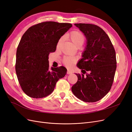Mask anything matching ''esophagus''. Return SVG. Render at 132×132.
I'll list each match as a JSON object with an SVG mask.
<instances>
[{
  "mask_svg": "<svg viewBox=\"0 0 132 132\" xmlns=\"http://www.w3.org/2000/svg\"><path fill=\"white\" fill-rule=\"evenodd\" d=\"M72 73H73L72 70H71L69 69H68V70H67V74H72Z\"/></svg>",
  "mask_w": 132,
  "mask_h": 132,
  "instance_id": "obj_1",
  "label": "esophagus"
}]
</instances>
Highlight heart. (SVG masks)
I'll list each match as a JSON object with an SVG mask.
<instances>
[{"label": "heart", "mask_w": 132, "mask_h": 132, "mask_svg": "<svg viewBox=\"0 0 132 132\" xmlns=\"http://www.w3.org/2000/svg\"><path fill=\"white\" fill-rule=\"evenodd\" d=\"M67 37L69 38L71 41L72 42L75 46L80 47L85 41V36L81 32L79 31H73L71 32L67 35ZM63 41L62 38H60L57 44V48H59L61 46ZM75 62V58L73 57L67 56L64 58L63 62L64 64L68 67H71L73 64Z\"/></svg>", "instance_id": "obj_1"}]
</instances>
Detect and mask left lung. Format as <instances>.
<instances>
[{
	"instance_id": "8db88e82",
	"label": "left lung",
	"mask_w": 132,
	"mask_h": 132,
	"mask_svg": "<svg viewBox=\"0 0 132 132\" xmlns=\"http://www.w3.org/2000/svg\"><path fill=\"white\" fill-rule=\"evenodd\" d=\"M74 25L85 35L86 46L77 64L82 74L75 73L78 81L71 87V91L83 101L96 102L109 93L112 85L117 67L115 50L101 27L89 23Z\"/></svg>"
}]
</instances>
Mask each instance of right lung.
Masks as SVG:
<instances>
[{
  "mask_svg": "<svg viewBox=\"0 0 132 132\" xmlns=\"http://www.w3.org/2000/svg\"><path fill=\"white\" fill-rule=\"evenodd\" d=\"M71 27L69 23L43 22L30 27L23 35L16 51L15 70L22 90L29 97L48 96L58 80L66 75L64 67L50 69L48 56Z\"/></svg>",
  "mask_w": 132,
  "mask_h": 132,
  "instance_id": "1",
  "label": "right lung"
}]
</instances>
